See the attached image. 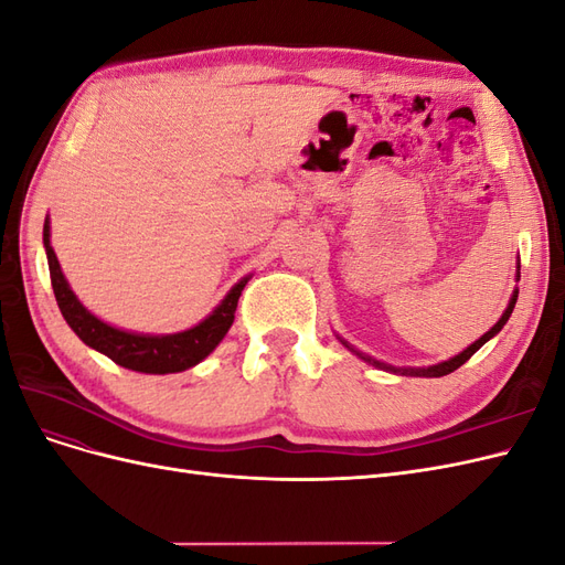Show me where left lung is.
Wrapping results in <instances>:
<instances>
[{"mask_svg": "<svg viewBox=\"0 0 565 565\" xmlns=\"http://www.w3.org/2000/svg\"><path fill=\"white\" fill-rule=\"evenodd\" d=\"M519 280H521V262H516V282H519ZM516 299H519V287H514V292H511V299H509V303H507V309H504L502 318H500L498 322H494L492 328H490L483 337H478V339L473 341V344H469L465 351H459L457 355L448 358V361L436 363V365H426V367H396V365L382 363V361H377V358H372V355H367V353H363V351H358L355 347H351L344 337H339L337 332H334V334H337V339H339L341 344H344L351 353H355L358 358H361V361L370 363L372 367H380V370L391 372V374H401V377H443V374H450V372H455L459 365H465V363L469 361V358L486 344V341H490L494 334H498V332L504 328L509 316H511V311H514Z\"/></svg>", "mask_w": 565, "mask_h": 565, "instance_id": "left-lung-1", "label": "left lung"}]
</instances>
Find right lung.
Masks as SVG:
<instances>
[{
    "instance_id": "right-lung-1",
    "label": "right lung",
    "mask_w": 565,
    "mask_h": 565,
    "mask_svg": "<svg viewBox=\"0 0 565 565\" xmlns=\"http://www.w3.org/2000/svg\"><path fill=\"white\" fill-rule=\"evenodd\" d=\"M44 252L49 262L51 287L58 301V309L71 324V330L87 344L89 349L108 355L119 367H127L143 374H172L183 372L202 363L226 337L235 320L237 299H241L245 285L252 276L237 280L228 295L221 299L214 311L200 320L198 324L174 334H143L115 328V324L100 320L84 306L77 295L71 289V282L65 280L56 252L51 247V221L49 214L44 218Z\"/></svg>"
}]
</instances>
